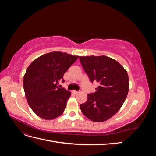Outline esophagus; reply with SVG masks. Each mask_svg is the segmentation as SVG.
I'll use <instances>...</instances> for the list:
<instances>
[{
	"label": "esophagus",
	"mask_w": 156,
	"mask_h": 156,
	"mask_svg": "<svg viewBox=\"0 0 156 156\" xmlns=\"http://www.w3.org/2000/svg\"><path fill=\"white\" fill-rule=\"evenodd\" d=\"M73 93L75 94V95H77V94H79V92H77V91H76V90H73Z\"/></svg>",
	"instance_id": "34e87169"
}]
</instances>
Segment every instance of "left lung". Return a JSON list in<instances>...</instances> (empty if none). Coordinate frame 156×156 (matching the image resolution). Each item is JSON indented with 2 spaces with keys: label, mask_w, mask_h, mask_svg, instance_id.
Returning a JSON list of instances; mask_svg holds the SVG:
<instances>
[{
  "label": "left lung",
  "mask_w": 156,
  "mask_h": 156,
  "mask_svg": "<svg viewBox=\"0 0 156 156\" xmlns=\"http://www.w3.org/2000/svg\"><path fill=\"white\" fill-rule=\"evenodd\" d=\"M92 82L99 83L96 92L88 94L80 105L83 115L93 122L108 120L120 110L129 91L127 71L116 60L105 55L79 56Z\"/></svg>",
  "instance_id": "1"
}]
</instances>
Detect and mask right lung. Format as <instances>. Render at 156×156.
Here are the masks:
<instances>
[{
  "label": "right lung",
  "instance_id": "right-lung-1",
  "mask_svg": "<svg viewBox=\"0 0 156 156\" xmlns=\"http://www.w3.org/2000/svg\"><path fill=\"white\" fill-rule=\"evenodd\" d=\"M79 56L54 51L39 56L27 68L23 88L28 103L36 115L45 120L60 116L65 110L71 92L60 88L63 76Z\"/></svg>",
  "mask_w": 156,
  "mask_h": 156
}]
</instances>
